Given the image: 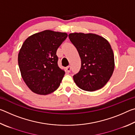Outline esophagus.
Returning a JSON list of instances; mask_svg holds the SVG:
<instances>
[{
  "instance_id": "obj_1",
  "label": "esophagus",
  "mask_w": 135,
  "mask_h": 135,
  "mask_svg": "<svg viewBox=\"0 0 135 135\" xmlns=\"http://www.w3.org/2000/svg\"><path fill=\"white\" fill-rule=\"evenodd\" d=\"M71 67L70 65L68 66V67H66V70H67V73H70L71 71Z\"/></svg>"
}]
</instances>
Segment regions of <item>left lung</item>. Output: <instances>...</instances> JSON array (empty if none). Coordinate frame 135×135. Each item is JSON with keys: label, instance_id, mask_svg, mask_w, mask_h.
I'll return each instance as SVG.
<instances>
[{"label": "left lung", "instance_id": "1", "mask_svg": "<svg viewBox=\"0 0 135 135\" xmlns=\"http://www.w3.org/2000/svg\"><path fill=\"white\" fill-rule=\"evenodd\" d=\"M71 42L81 58V68L73 76L77 86L86 91H95L105 85L114 70V56L105 38L95 34L71 33Z\"/></svg>", "mask_w": 135, "mask_h": 135}]
</instances>
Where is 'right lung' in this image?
<instances>
[{
	"instance_id": "obj_1",
	"label": "right lung",
	"mask_w": 135,
	"mask_h": 135,
	"mask_svg": "<svg viewBox=\"0 0 135 135\" xmlns=\"http://www.w3.org/2000/svg\"><path fill=\"white\" fill-rule=\"evenodd\" d=\"M67 36L66 33L45 30L24 41L18 54V65L32 92L47 95L60 85L65 71L58 67L56 51Z\"/></svg>"
}]
</instances>
